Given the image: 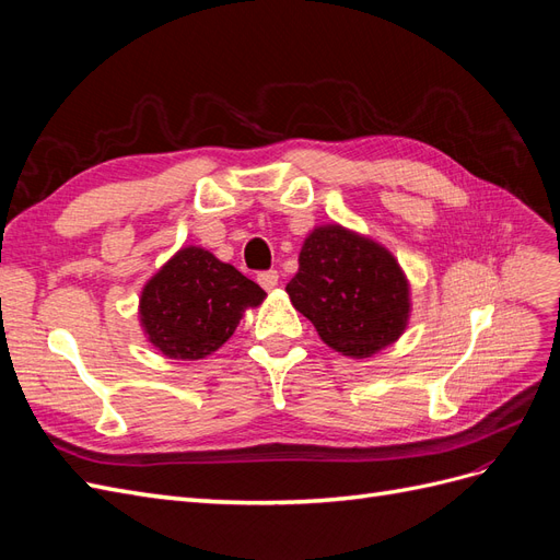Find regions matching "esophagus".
<instances>
[{
	"instance_id": "obj_1",
	"label": "esophagus",
	"mask_w": 560,
	"mask_h": 560,
	"mask_svg": "<svg viewBox=\"0 0 560 560\" xmlns=\"http://www.w3.org/2000/svg\"><path fill=\"white\" fill-rule=\"evenodd\" d=\"M278 270H261V273L257 276V282L264 287V290H273V287L278 284Z\"/></svg>"
}]
</instances>
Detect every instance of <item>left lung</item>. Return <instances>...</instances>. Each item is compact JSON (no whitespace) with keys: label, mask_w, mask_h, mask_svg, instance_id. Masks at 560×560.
<instances>
[{"label":"left lung","mask_w":560,"mask_h":560,"mask_svg":"<svg viewBox=\"0 0 560 560\" xmlns=\"http://www.w3.org/2000/svg\"><path fill=\"white\" fill-rule=\"evenodd\" d=\"M287 292L322 341L350 358L395 343L409 317V287L393 254L341 226L308 235Z\"/></svg>","instance_id":"left-lung-1"}]
</instances>
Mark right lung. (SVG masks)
Instances as JSON below:
<instances>
[{
  "instance_id": "1",
  "label": "right lung",
  "mask_w": 560,
  "mask_h": 560,
  "mask_svg": "<svg viewBox=\"0 0 560 560\" xmlns=\"http://www.w3.org/2000/svg\"><path fill=\"white\" fill-rule=\"evenodd\" d=\"M266 292L231 264L200 247H184L142 292V325L165 358L200 360L226 343L243 311Z\"/></svg>"
}]
</instances>
